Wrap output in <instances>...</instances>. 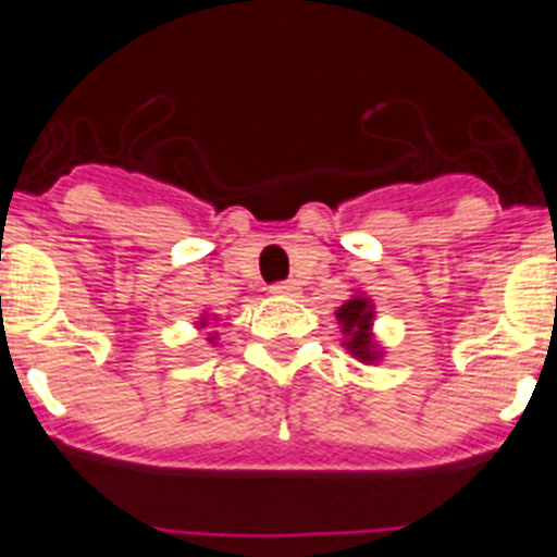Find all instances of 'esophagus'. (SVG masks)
Listing matches in <instances>:
<instances>
[{
	"label": "esophagus",
	"instance_id": "1",
	"mask_svg": "<svg viewBox=\"0 0 557 557\" xmlns=\"http://www.w3.org/2000/svg\"><path fill=\"white\" fill-rule=\"evenodd\" d=\"M273 295H298V282H278L270 287Z\"/></svg>",
	"mask_w": 557,
	"mask_h": 557
}]
</instances>
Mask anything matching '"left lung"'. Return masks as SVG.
Wrapping results in <instances>:
<instances>
[{"instance_id":"8db88e82","label":"left lung","mask_w":557,"mask_h":557,"mask_svg":"<svg viewBox=\"0 0 557 557\" xmlns=\"http://www.w3.org/2000/svg\"><path fill=\"white\" fill-rule=\"evenodd\" d=\"M373 314H376V307L368 295L354 293L343 307H337L334 318L339 323V332L346 334L343 337V346L348 348V354L366 362V366H373L382 359V348H379L376 337H373Z\"/></svg>"}]
</instances>
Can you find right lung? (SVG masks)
Here are the masks:
<instances>
[{
    "mask_svg": "<svg viewBox=\"0 0 557 557\" xmlns=\"http://www.w3.org/2000/svg\"><path fill=\"white\" fill-rule=\"evenodd\" d=\"M214 318H218V314H214ZM206 323H209V318H206V314H203V318H200V321H198V326H200V329H203V326H206ZM209 343H218V334L211 332V334H209Z\"/></svg>",
    "mask_w": 557,
    "mask_h": 557,
    "instance_id": "right-lung-1",
    "label": "right lung"
}]
</instances>
